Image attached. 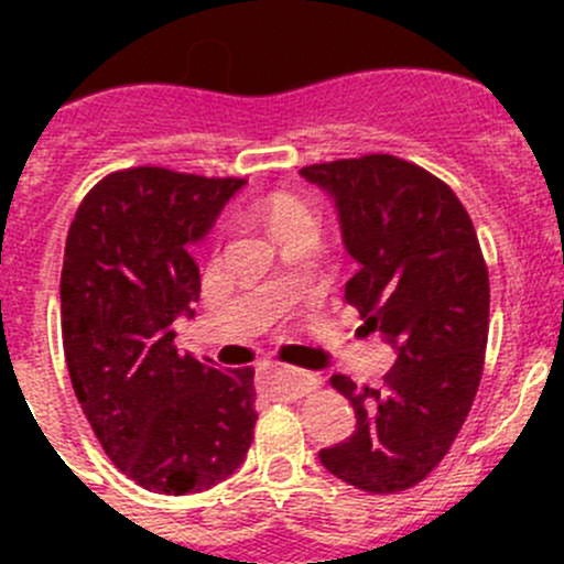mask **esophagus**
<instances>
[{
    "label": "esophagus",
    "instance_id": "34e87169",
    "mask_svg": "<svg viewBox=\"0 0 564 564\" xmlns=\"http://www.w3.org/2000/svg\"><path fill=\"white\" fill-rule=\"evenodd\" d=\"M261 379H264V388L272 395L281 398H300L311 390L314 384V377L305 371H297V368L278 366V362H267L261 368Z\"/></svg>",
    "mask_w": 564,
    "mask_h": 564
}]
</instances>
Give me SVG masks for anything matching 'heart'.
<instances>
[{
	"label": "heart",
	"mask_w": 564,
	"mask_h": 564,
	"mask_svg": "<svg viewBox=\"0 0 564 564\" xmlns=\"http://www.w3.org/2000/svg\"><path fill=\"white\" fill-rule=\"evenodd\" d=\"M311 218V209L300 202L297 196H289V193H275V196L267 198L264 204V220L270 226V231L275 235L281 226L292 224V220Z\"/></svg>",
	"instance_id": "heart-1"
}]
</instances>
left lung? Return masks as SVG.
Listing matches in <instances>:
<instances>
[{
    "mask_svg": "<svg viewBox=\"0 0 564 564\" xmlns=\"http://www.w3.org/2000/svg\"><path fill=\"white\" fill-rule=\"evenodd\" d=\"M300 176L324 191L340 240L357 261L346 303L395 349L384 388L329 379L357 425L318 451L329 475L360 491H403L423 480L469 414L488 340V270L456 193L392 155L316 163Z\"/></svg>",
    "mask_w": 564,
    "mask_h": 564,
    "instance_id": "1",
    "label": "left lung"
}]
</instances>
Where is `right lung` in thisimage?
I'll use <instances>...</instances> for the list:
<instances>
[{
	"mask_svg": "<svg viewBox=\"0 0 564 564\" xmlns=\"http://www.w3.org/2000/svg\"><path fill=\"white\" fill-rule=\"evenodd\" d=\"M242 187L124 169L87 193L67 231L59 297L73 390L106 456L150 491H207L253 442V368L180 355L172 327L196 314L193 250Z\"/></svg>",
	"mask_w": 564,
	"mask_h": 564,
	"instance_id": "right-lung-1",
	"label": "right lung"
}]
</instances>
